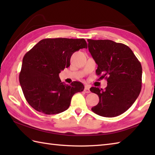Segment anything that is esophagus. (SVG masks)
<instances>
[{
  "mask_svg": "<svg viewBox=\"0 0 155 155\" xmlns=\"http://www.w3.org/2000/svg\"><path fill=\"white\" fill-rule=\"evenodd\" d=\"M84 91L85 93H91L89 88H88V87H85L84 89Z\"/></svg>",
  "mask_w": 155,
  "mask_h": 155,
  "instance_id": "obj_1",
  "label": "esophagus"
}]
</instances>
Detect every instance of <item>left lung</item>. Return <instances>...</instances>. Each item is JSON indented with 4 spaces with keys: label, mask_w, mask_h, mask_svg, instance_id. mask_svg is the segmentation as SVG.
<instances>
[{
    "label": "left lung",
    "mask_w": 155,
    "mask_h": 155,
    "mask_svg": "<svg viewBox=\"0 0 155 155\" xmlns=\"http://www.w3.org/2000/svg\"><path fill=\"white\" fill-rule=\"evenodd\" d=\"M88 51L98 65L96 74L105 78L104 90L91 87L99 103L91 110L104 117H114L129 108L141 91L142 67L132 50L110 40L88 39Z\"/></svg>",
    "instance_id": "1"
}]
</instances>
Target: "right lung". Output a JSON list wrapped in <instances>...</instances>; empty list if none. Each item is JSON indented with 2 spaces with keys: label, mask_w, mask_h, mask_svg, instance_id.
<instances>
[{
  "label": "right lung",
  "mask_w": 155,
  "mask_h": 155,
  "mask_svg": "<svg viewBox=\"0 0 155 155\" xmlns=\"http://www.w3.org/2000/svg\"><path fill=\"white\" fill-rule=\"evenodd\" d=\"M87 48L84 38H45L25 54L19 82L26 100L34 109L46 114L68 109L72 96L84 87L78 81L70 85L62 83L59 73L70 66L74 52Z\"/></svg>",
  "instance_id": "1"
}]
</instances>
